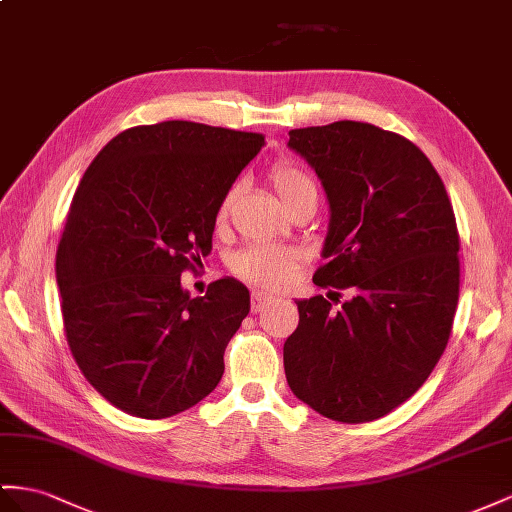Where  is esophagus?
I'll return each instance as SVG.
<instances>
[{"instance_id": "obj_1", "label": "esophagus", "mask_w": 512, "mask_h": 512, "mask_svg": "<svg viewBox=\"0 0 512 512\" xmlns=\"http://www.w3.org/2000/svg\"><path fill=\"white\" fill-rule=\"evenodd\" d=\"M274 300V296L272 294H266V292H253L251 294V309H253V313H259V311H264L270 303Z\"/></svg>"}]
</instances>
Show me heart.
<instances>
[{"instance_id":"1","label":"heart","mask_w":512,"mask_h":512,"mask_svg":"<svg viewBox=\"0 0 512 512\" xmlns=\"http://www.w3.org/2000/svg\"><path fill=\"white\" fill-rule=\"evenodd\" d=\"M270 179L272 186L281 196L283 205L296 199L298 194L316 190L313 188L311 179L303 173V170L279 162L274 164L270 170ZM235 196H238V186H233L222 196V201L218 205V220H225L231 212V207L235 203ZM298 251L296 248H287V246H274V244H248L242 251H238L231 259V268L233 272L242 277L248 283H257V285H266V287H279L285 285L292 279V274L298 266Z\"/></svg>"}]
</instances>
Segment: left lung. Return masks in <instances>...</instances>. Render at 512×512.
<instances>
[{
  "instance_id": "8db88e82",
  "label": "left lung",
  "mask_w": 512,
  "mask_h": 512,
  "mask_svg": "<svg viewBox=\"0 0 512 512\" xmlns=\"http://www.w3.org/2000/svg\"><path fill=\"white\" fill-rule=\"evenodd\" d=\"M329 199L326 296L296 300L283 346L287 385L344 424L391 413L424 385L448 346L458 303V231L435 166L411 140L370 123L290 131ZM353 298L337 310L338 290Z\"/></svg>"
}]
</instances>
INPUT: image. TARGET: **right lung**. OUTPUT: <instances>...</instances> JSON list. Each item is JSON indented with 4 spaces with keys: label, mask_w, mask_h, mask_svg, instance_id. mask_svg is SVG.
<instances>
[{
    "label": "right lung",
    "mask_w": 512,
    "mask_h": 512,
    "mask_svg": "<svg viewBox=\"0 0 512 512\" xmlns=\"http://www.w3.org/2000/svg\"><path fill=\"white\" fill-rule=\"evenodd\" d=\"M264 144L251 131L164 121L121 131L86 168L56 279L75 363L116 409L162 419L220 383L251 296L220 279L192 298L181 272L212 251L222 196Z\"/></svg>",
    "instance_id": "right-lung-1"
}]
</instances>
